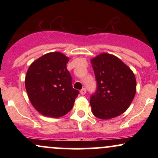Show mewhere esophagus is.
I'll list each match as a JSON object with an SVG mask.
<instances>
[{
    "instance_id": "1",
    "label": "esophagus",
    "mask_w": 158,
    "mask_h": 158,
    "mask_svg": "<svg viewBox=\"0 0 158 158\" xmlns=\"http://www.w3.org/2000/svg\"><path fill=\"white\" fill-rule=\"evenodd\" d=\"M85 93H86V89H85V88H82V89L80 90V94L81 95H85Z\"/></svg>"
}]
</instances>
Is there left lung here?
Segmentation results:
<instances>
[{"label":"left lung","instance_id":"obj_1","mask_svg":"<svg viewBox=\"0 0 158 158\" xmlns=\"http://www.w3.org/2000/svg\"><path fill=\"white\" fill-rule=\"evenodd\" d=\"M97 82L96 93L90 97L92 113L108 119L118 117L130 106L136 94L133 71L117 56L102 52L90 59Z\"/></svg>","mask_w":158,"mask_h":158}]
</instances>
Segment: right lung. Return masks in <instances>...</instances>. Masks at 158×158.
<instances>
[{"label":"right lung","instance_id":"obj_1","mask_svg":"<svg viewBox=\"0 0 158 158\" xmlns=\"http://www.w3.org/2000/svg\"><path fill=\"white\" fill-rule=\"evenodd\" d=\"M68 56L60 52L44 54L30 64L25 88L35 109L48 117H61L73 108L79 91L72 87Z\"/></svg>","mask_w":158,"mask_h":158}]
</instances>
